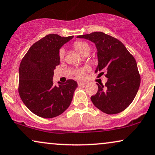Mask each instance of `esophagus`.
<instances>
[{"instance_id": "esophagus-1", "label": "esophagus", "mask_w": 155, "mask_h": 155, "mask_svg": "<svg viewBox=\"0 0 155 155\" xmlns=\"http://www.w3.org/2000/svg\"><path fill=\"white\" fill-rule=\"evenodd\" d=\"M85 82H78V85L79 87H82V86L85 85Z\"/></svg>"}]
</instances>
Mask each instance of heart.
Instances as JSON below:
<instances>
[{
	"mask_svg": "<svg viewBox=\"0 0 155 155\" xmlns=\"http://www.w3.org/2000/svg\"><path fill=\"white\" fill-rule=\"evenodd\" d=\"M73 46L76 52L81 56H84L86 55H88L90 53V50H91L89 44L84 41H76L75 43H74ZM64 55H65V51H64L63 49H60L59 51V58L60 60L63 59ZM85 73V70H80L76 72L75 75L78 78L81 79V78H84Z\"/></svg>",
	"mask_w": 155,
	"mask_h": 155,
	"instance_id": "b5f03b06",
	"label": "heart"
}]
</instances>
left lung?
Returning a JSON list of instances; mask_svg holds the SVG:
<instances>
[{
	"label": "left lung",
	"instance_id": "left-lung-1",
	"mask_svg": "<svg viewBox=\"0 0 155 155\" xmlns=\"http://www.w3.org/2000/svg\"><path fill=\"white\" fill-rule=\"evenodd\" d=\"M95 43L97 50L98 65L95 73H105V85L97 84V92L91 96L94 105L108 114L121 112L126 109L137 93L140 75L136 60L117 38L94 32L77 36Z\"/></svg>",
	"mask_w": 155,
	"mask_h": 155
}]
</instances>
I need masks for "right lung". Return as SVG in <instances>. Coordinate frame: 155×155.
<instances>
[{"instance_id": "obj_1", "label": "right lung", "mask_w": 155, "mask_h": 155, "mask_svg": "<svg viewBox=\"0 0 155 155\" xmlns=\"http://www.w3.org/2000/svg\"><path fill=\"white\" fill-rule=\"evenodd\" d=\"M73 38L49 34L30 48L19 67L18 92L31 111L43 118H53L68 109L78 87L77 82L53 85L54 70L60 64V48Z\"/></svg>"}]
</instances>
